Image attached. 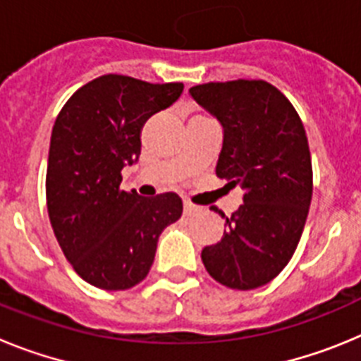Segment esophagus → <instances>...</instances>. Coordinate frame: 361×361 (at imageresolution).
Here are the masks:
<instances>
[{
  "instance_id": "1",
  "label": "esophagus",
  "mask_w": 361,
  "mask_h": 361,
  "mask_svg": "<svg viewBox=\"0 0 361 361\" xmlns=\"http://www.w3.org/2000/svg\"><path fill=\"white\" fill-rule=\"evenodd\" d=\"M199 212V208H197L195 204H191V202H184V215H195V213Z\"/></svg>"
}]
</instances>
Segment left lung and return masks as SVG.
Here are the masks:
<instances>
[{
    "mask_svg": "<svg viewBox=\"0 0 361 361\" xmlns=\"http://www.w3.org/2000/svg\"><path fill=\"white\" fill-rule=\"evenodd\" d=\"M190 95L224 130L216 177L244 190L231 216L212 208L226 229L202 250L204 267L226 288L257 289L288 266L304 231L312 195L304 124L289 99L262 79L206 82Z\"/></svg>",
    "mask_w": 361,
    "mask_h": 361,
    "instance_id": "obj_1",
    "label": "left lung"
}]
</instances>
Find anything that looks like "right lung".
I'll use <instances>...</instances> for the list:
<instances>
[{
  "mask_svg": "<svg viewBox=\"0 0 361 361\" xmlns=\"http://www.w3.org/2000/svg\"><path fill=\"white\" fill-rule=\"evenodd\" d=\"M183 82L108 73L81 86L57 116L47 166V208L66 260L85 282L123 291L146 279L159 235L183 215L177 193L121 190L141 155L146 121L171 106Z\"/></svg>",
  "mask_w": 361,
  "mask_h": 361,
  "instance_id": "right-lung-1",
  "label": "right lung"
}]
</instances>
